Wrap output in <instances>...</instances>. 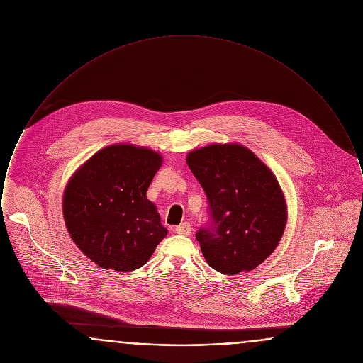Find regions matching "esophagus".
Masks as SVG:
<instances>
[{
  "instance_id": "obj_1",
  "label": "esophagus",
  "mask_w": 363,
  "mask_h": 363,
  "mask_svg": "<svg viewBox=\"0 0 363 363\" xmlns=\"http://www.w3.org/2000/svg\"><path fill=\"white\" fill-rule=\"evenodd\" d=\"M174 231H176L177 234H180V235H190V234H191V231H193V228H191L190 223L184 221V223L179 224V225L174 228Z\"/></svg>"
}]
</instances>
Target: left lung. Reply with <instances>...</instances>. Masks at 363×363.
<instances>
[{
	"mask_svg": "<svg viewBox=\"0 0 363 363\" xmlns=\"http://www.w3.org/2000/svg\"><path fill=\"white\" fill-rule=\"evenodd\" d=\"M208 199L195 237L208 264L234 275L262 264L282 238L286 203L274 173L247 148L212 145L187 155Z\"/></svg>",
	"mask_w": 363,
	"mask_h": 363,
	"instance_id": "left-lung-1",
	"label": "left lung"
}]
</instances>
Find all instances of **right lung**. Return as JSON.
I'll list each match as a JSON object with an SVG mask.
<instances>
[{"instance_id":"add662e5","label":"right lung","mask_w":363,"mask_h":363,"mask_svg":"<svg viewBox=\"0 0 363 363\" xmlns=\"http://www.w3.org/2000/svg\"><path fill=\"white\" fill-rule=\"evenodd\" d=\"M161 155L148 148L106 147L69 182L63 216L75 245L101 268L145 266L167 235L157 208L145 196Z\"/></svg>"}]
</instances>
